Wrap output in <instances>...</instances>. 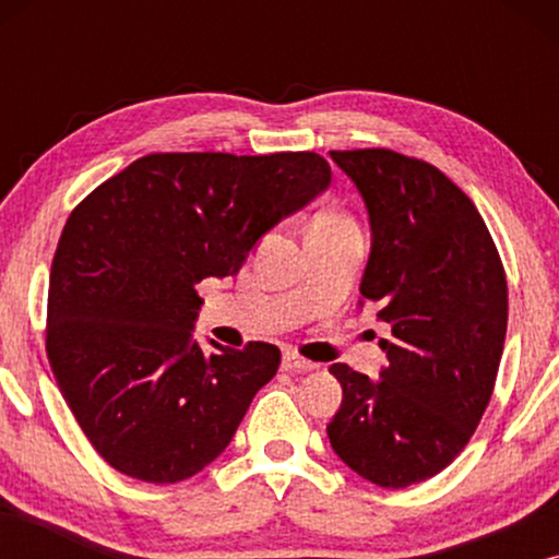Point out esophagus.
<instances>
[{
  "label": "esophagus",
  "mask_w": 559,
  "mask_h": 559,
  "mask_svg": "<svg viewBox=\"0 0 559 559\" xmlns=\"http://www.w3.org/2000/svg\"><path fill=\"white\" fill-rule=\"evenodd\" d=\"M282 369L285 371H312L316 369V364L308 361V358L297 356L295 350H287V354L282 356Z\"/></svg>",
  "instance_id": "34e87169"
}]
</instances>
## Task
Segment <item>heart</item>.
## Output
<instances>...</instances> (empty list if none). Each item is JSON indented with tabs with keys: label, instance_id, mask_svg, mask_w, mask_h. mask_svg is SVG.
<instances>
[{
	"label": "heart",
	"instance_id": "heart-1",
	"mask_svg": "<svg viewBox=\"0 0 559 559\" xmlns=\"http://www.w3.org/2000/svg\"><path fill=\"white\" fill-rule=\"evenodd\" d=\"M320 221H343V218H338V216H323Z\"/></svg>",
	"mask_w": 559,
	"mask_h": 559
}]
</instances>
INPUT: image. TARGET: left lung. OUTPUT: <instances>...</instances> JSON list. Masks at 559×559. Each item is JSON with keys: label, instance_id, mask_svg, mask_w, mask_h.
<instances>
[{"label": "left lung", "instance_id": "left-lung-1", "mask_svg": "<svg viewBox=\"0 0 559 559\" xmlns=\"http://www.w3.org/2000/svg\"><path fill=\"white\" fill-rule=\"evenodd\" d=\"M369 213L364 302L392 328L379 379L333 364V453L381 488L432 478L491 400L507 338V277L476 205L438 167L392 150L331 152Z\"/></svg>", "mask_w": 559, "mask_h": 559}]
</instances>
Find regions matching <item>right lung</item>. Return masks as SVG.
I'll use <instances>...</instances> for the list:
<instances>
[{
    "label": "right lung",
    "instance_id": "right-lung-1",
    "mask_svg": "<svg viewBox=\"0 0 559 559\" xmlns=\"http://www.w3.org/2000/svg\"><path fill=\"white\" fill-rule=\"evenodd\" d=\"M331 186L316 152L134 159L68 216L50 270L48 358L111 468L178 484L231 442L280 348L195 341V285L241 270L282 218Z\"/></svg>",
    "mask_w": 559,
    "mask_h": 559
}]
</instances>
